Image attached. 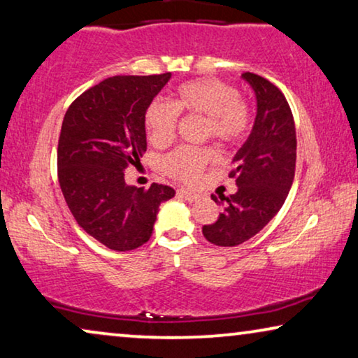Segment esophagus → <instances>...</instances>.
<instances>
[{"mask_svg":"<svg viewBox=\"0 0 358 358\" xmlns=\"http://www.w3.org/2000/svg\"><path fill=\"white\" fill-rule=\"evenodd\" d=\"M177 194L180 196V198L189 201V203H193V201H196V198H198V194L191 193V191H188V189H178Z\"/></svg>","mask_w":358,"mask_h":358,"instance_id":"1","label":"esophagus"}]
</instances>
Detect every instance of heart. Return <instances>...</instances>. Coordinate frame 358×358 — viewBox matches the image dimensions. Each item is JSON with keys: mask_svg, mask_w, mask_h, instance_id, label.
<instances>
[{"mask_svg": "<svg viewBox=\"0 0 358 358\" xmlns=\"http://www.w3.org/2000/svg\"><path fill=\"white\" fill-rule=\"evenodd\" d=\"M178 113L206 118V134L224 145L236 144L250 128L251 115L238 90L219 79H199L181 84L173 92L172 103L155 100L145 112V131L154 148H167L177 134ZM210 149L180 148L164 160L170 177L194 181L206 165L214 162Z\"/></svg>", "mask_w": 358, "mask_h": 358, "instance_id": "heart-1", "label": "heart"}]
</instances>
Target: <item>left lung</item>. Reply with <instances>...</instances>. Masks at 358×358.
<instances>
[{
  "label": "left lung",
  "mask_w": 358,
  "mask_h": 358,
  "mask_svg": "<svg viewBox=\"0 0 358 358\" xmlns=\"http://www.w3.org/2000/svg\"><path fill=\"white\" fill-rule=\"evenodd\" d=\"M241 79L255 92L256 117L231 159L229 177L238 189L229 198L213 196L222 210L214 224L203 227L206 240L217 246H236L263 230L284 204L295 175V124L284 94L258 74L245 73Z\"/></svg>",
  "instance_id": "1"
}]
</instances>
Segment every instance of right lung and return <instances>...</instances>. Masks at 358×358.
I'll return each instance as SVG.
<instances>
[{
  "label": "right lung",
  "mask_w": 358,
  "mask_h": 358,
  "mask_svg": "<svg viewBox=\"0 0 358 358\" xmlns=\"http://www.w3.org/2000/svg\"><path fill=\"white\" fill-rule=\"evenodd\" d=\"M172 78L113 76L94 85L64 115L58 143V180L76 222L115 251H129L150 238L159 206L175 189H149L124 181L128 165L148 148L145 112Z\"/></svg>",
  "instance_id": "1"
}]
</instances>
